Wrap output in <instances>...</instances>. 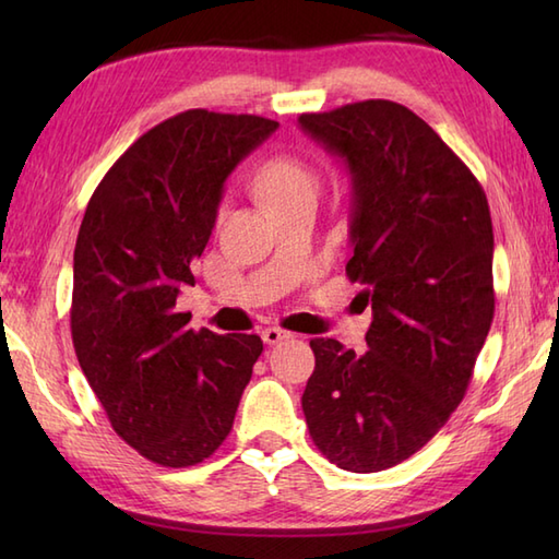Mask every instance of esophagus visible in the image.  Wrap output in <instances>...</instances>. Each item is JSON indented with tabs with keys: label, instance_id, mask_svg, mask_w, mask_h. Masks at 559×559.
Masks as SVG:
<instances>
[{
	"label": "esophagus",
	"instance_id": "esophagus-1",
	"mask_svg": "<svg viewBox=\"0 0 559 559\" xmlns=\"http://www.w3.org/2000/svg\"><path fill=\"white\" fill-rule=\"evenodd\" d=\"M261 338H264V343H269V346H276V343H281V341L293 338V334L281 326H266L264 331H261Z\"/></svg>",
	"mask_w": 559,
	"mask_h": 559
}]
</instances>
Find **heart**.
Listing matches in <instances>:
<instances>
[{
  "label": "heart",
  "mask_w": 559,
  "mask_h": 559,
  "mask_svg": "<svg viewBox=\"0 0 559 559\" xmlns=\"http://www.w3.org/2000/svg\"><path fill=\"white\" fill-rule=\"evenodd\" d=\"M257 187L269 209L293 204L300 199H317L319 175L312 165L295 156H276L264 163L257 175Z\"/></svg>",
  "instance_id": "1"
}]
</instances>
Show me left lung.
I'll return each instance as SVG.
<instances>
[{
    "mask_svg": "<svg viewBox=\"0 0 559 559\" xmlns=\"http://www.w3.org/2000/svg\"><path fill=\"white\" fill-rule=\"evenodd\" d=\"M350 175V281L372 305L367 353L312 338L302 411L343 471L396 466L442 430L492 324V221L466 163L391 100L298 117Z\"/></svg>",
    "mask_w": 559,
    "mask_h": 559,
    "instance_id": "left-lung-1",
    "label": "left lung"
}]
</instances>
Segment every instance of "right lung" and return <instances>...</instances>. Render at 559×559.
<instances>
[{"mask_svg": "<svg viewBox=\"0 0 559 559\" xmlns=\"http://www.w3.org/2000/svg\"><path fill=\"white\" fill-rule=\"evenodd\" d=\"M257 115L187 110L156 124L105 173L74 249L71 338L112 430L170 468L209 459L228 437L257 334L189 329L177 312L192 261L216 225L237 163L276 132Z\"/></svg>", "mask_w": 559, "mask_h": 559, "instance_id": "right-lung-1", "label": "right lung"}]
</instances>
